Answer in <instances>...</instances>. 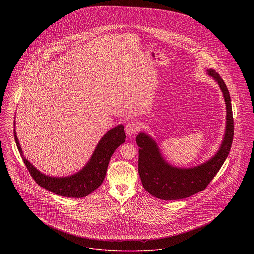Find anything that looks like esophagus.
Instances as JSON below:
<instances>
[{"instance_id": "1", "label": "esophagus", "mask_w": 254, "mask_h": 254, "mask_svg": "<svg viewBox=\"0 0 254 254\" xmlns=\"http://www.w3.org/2000/svg\"><path fill=\"white\" fill-rule=\"evenodd\" d=\"M140 124L139 122L137 121H130L128 122L127 125H126V127H125V131L128 135V136H131L134 135L135 133L138 132L140 130Z\"/></svg>"}]
</instances>
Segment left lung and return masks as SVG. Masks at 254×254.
Wrapping results in <instances>:
<instances>
[{"mask_svg":"<svg viewBox=\"0 0 254 254\" xmlns=\"http://www.w3.org/2000/svg\"><path fill=\"white\" fill-rule=\"evenodd\" d=\"M206 72L219 85L227 109L225 134L215 155L192 168H178L165 160L151 136L140 132L136 137L137 145L140 147L138 171L141 181L145 190L158 199L180 200L204 190L230 153L234 132L230 92L215 70L209 68Z\"/></svg>","mask_w":254,"mask_h":254,"instance_id":"1","label":"left lung"}]
</instances>
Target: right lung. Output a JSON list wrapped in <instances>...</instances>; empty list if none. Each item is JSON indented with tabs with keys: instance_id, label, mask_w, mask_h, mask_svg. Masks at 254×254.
<instances>
[{
	"instance_id": "right-lung-1",
	"label": "right lung",
	"mask_w": 254,
	"mask_h": 254,
	"mask_svg": "<svg viewBox=\"0 0 254 254\" xmlns=\"http://www.w3.org/2000/svg\"><path fill=\"white\" fill-rule=\"evenodd\" d=\"M16 134L14 127V139L19 152L23 158L25 167L37 184L53 193L69 198H83L93 192L101 186L106 177L110 157L115 149L125 143L126 139L124 126L120 124L102 137L93 154L83 169L69 176L55 177L44 174L24 157Z\"/></svg>"
}]
</instances>
